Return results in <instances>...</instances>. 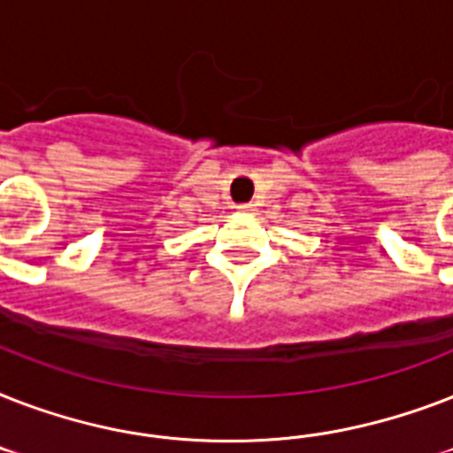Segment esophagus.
<instances>
[{"mask_svg": "<svg viewBox=\"0 0 453 453\" xmlns=\"http://www.w3.org/2000/svg\"><path fill=\"white\" fill-rule=\"evenodd\" d=\"M237 209H240L242 213H251V211H254V204H240Z\"/></svg>", "mask_w": 453, "mask_h": 453, "instance_id": "obj_1", "label": "esophagus"}]
</instances>
